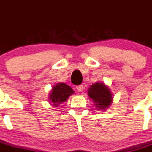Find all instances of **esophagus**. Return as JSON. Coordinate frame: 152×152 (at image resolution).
<instances>
[{"mask_svg": "<svg viewBox=\"0 0 152 152\" xmlns=\"http://www.w3.org/2000/svg\"><path fill=\"white\" fill-rule=\"evenodd\" d=\"M76 89L78 92H82L83 90V85H80V86H76Z\"/></svg>", "mask_w": 152, "mask_h": 152, "instance_id": "1", "label": "esophagus"}]
</instances>
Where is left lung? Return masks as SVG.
<instances>
[{"instance_id":"1","label":"left lung","mask_w":152,"mask_h":152,"mask_svg":"<svg viewBox=\"0 0 152 152\" xmlns=\"http://www.w3.org/2000/svg\"><path fill=\"white\" fill-rule=\"evenodd\" d=\"M89 97L94 103L95 107L105 110L110 107L113 101V94L110 88L101 82L94 83L87 90Z\"/></svg>"}]
</instances>
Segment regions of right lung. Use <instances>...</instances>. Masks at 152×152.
<instances>
[{"label":"right lung","mask_w":152,"mask_h":152,"mask_svg":"<svg viewBox=\"0 0 152 152\" xmlns=\"http://www.w3.org/2000/svg\"><path fill=\"white\" fill-rule=\"evenodd\" d=\"M74 91L69 86L64 83H58L52 88L48 95V100L53 107H58L59 104L66 101Z\"/></svg>","instance_id":"1"}]
</instances>
